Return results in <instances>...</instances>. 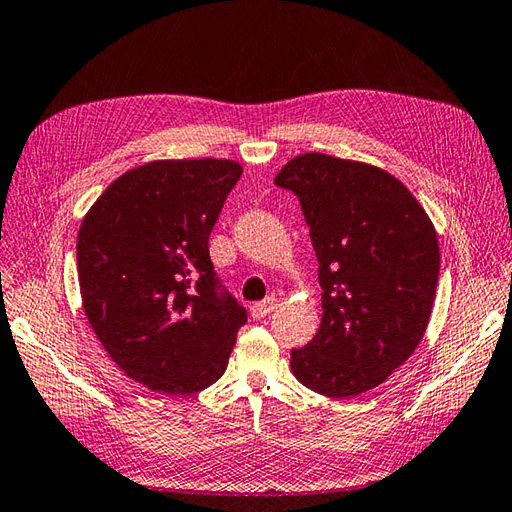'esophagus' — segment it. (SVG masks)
Returning <instances> with one entry per match:
<instances>
[{
    "instance_id": "34e87169",
    "label": "esophagus",
    "mask_w": 512,
    "mask_h": 512,
    "mask_svg": "<svg viewBox=\"0 0 512 512\" xmlns=\"http://www.w3.org/2000/svg\"><path fill=\"white\" fill-rule=\"evenodd\" d=\"M277 307V299L275 296H268V299H264V301H259V303H255L253 307H251V314H253V318H264V316H268L272 310H275Z\"/></svg>"
}]
</instances>
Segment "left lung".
<instances>
[{
    "label": "left lung",
    "mask_w": 512,
    "mask_h": 512,
    "mask_svg": "<svg viewBox=\"0 0 512 512\" xmlns=\"http://www.w3.org/2000/svg\"><path fill=\"white\" fill-rule=\"evenodd\" d=\"M275 185L299 196L323 288L320 327L292 349V373L325 397L362 395L425 336L441 268L434 224L406 185L360 161L307 152Z\"/></svg>",
    "instance_id": "8db88e82"
}]
</instances>
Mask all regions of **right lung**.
Listing matches in <instances>:
<instances>
[{
  "mask_svg": "<svg viewBox=\"0 0 512 512\" xmlns=\"http://www.w3.org/2000/svg\"><path fill=\"white\" fill-rule=\"evenodd\" d=\"M242 165L152 161L93 202L78 231L82 307L122 371L163 395H192L227 371L246 310L222 288L209 235Z\"/></svg>",
  "mask_w": 512,
  "mask_h": 512,
  "instance_id": "obj_1",
  "label": "right lung"
}]
</instances>
